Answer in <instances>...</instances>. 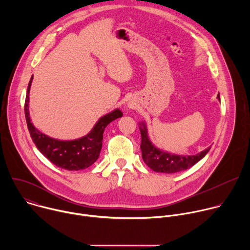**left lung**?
<instances>
[{
  "instance_id": "8db88e82",
  "label": "left lung",
  "mask_w": 250,
  "mask_h": 250,
  "mask_svg": "<svg viewBox=\"0 0 250 250\" xmlns=\"http://www.w3.org/2000/svg\"><path fill=\"white\" fill-rule=\"evenodd\" d=\"M220 101V97L218 96ZM141 133V153L145 163L153 171L160 173H176L186 170L194 166L210 149V146L195 155H179L170 153L156 147L148 136V130L146 122L139 123Z\"/></svg>"
}]
</instances>
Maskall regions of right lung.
<instances>
[{"mask_svg":"<svg viewBox=\"0 0 250 250\" xmlns=\"http://www.w3.org/2000/svg\"><path fill=\"white\" fill-rule=\"evenodd\" d=\"M33 76L27 86L24 114L29 134L38 149L54 165L69 171H78L90 167L97 161L103 145V134L104 128L113 121L122 118L123 113L115 109L111 113L101 117L91 131L86 135L72 139L60 140L41 132L33 125L29 117V91Z\"/></svg>","mask_w":250,"mask_h":250,"instance_id":"1","label":"right lung"}]
</instances>
